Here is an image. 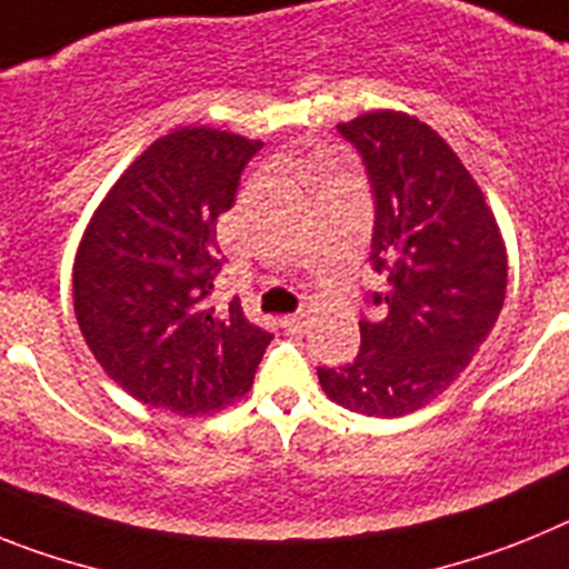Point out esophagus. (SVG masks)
I'll return each instance as SVG.
<instances>
[{
  "label": "esophagus",
  "mask_w": 569,
  "mask_h": 569,
  "mask_svg": "<svg viewBox=\"0 0 569 569\" xmlns=\"http://www.w3.org/2000/svg\"><path fill=\"white\" fill-rule=\"evenodd\" d=\"M281 325L288 328V333H305L308 330V313H293V316H284Z\"/></svg>",
  "instance_id": "obj_1"
}]
</instances>
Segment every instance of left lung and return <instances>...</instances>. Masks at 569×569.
<instances>
[{
    "instance_id": "8db88e82",
    "label": "left lung",
    "mask_w": 569,
    "mask_h": 569,
    "mask_svg": "<svg viewBox=\"0 0 569 569\" xmlns=\"http://www.w3.org/2000/svg\"><path fill=\"white\" fill-rule=\"evenodd\" d=\"M339 133L365 159L376 196L373 261L381 316L361 319V350L319 367L330 401L399 419L439 399L490 336L507 293V248L485 193L430 124L373 110Z\"/></svg>"
}]
</instances>
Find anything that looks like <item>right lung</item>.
<instances>
[{"mask_svg": "<svg viewBox=\"0 0 569 569\" xmlns=\"http://www.w3.org/2000/svg\"><path fill=\"white\" fill-rule=\"evenodd\" d=\"M261 142L213 128L156 139L90 216L73 310L93 359L133 399L196 416L241 399L273 336L210 305L222 270L216 219L233 208Z\"/></svg>", "mask_w": 569, "mask_h": 569, "instance_id": "right-lung-1", "label": "right lung"}]
</instances>
